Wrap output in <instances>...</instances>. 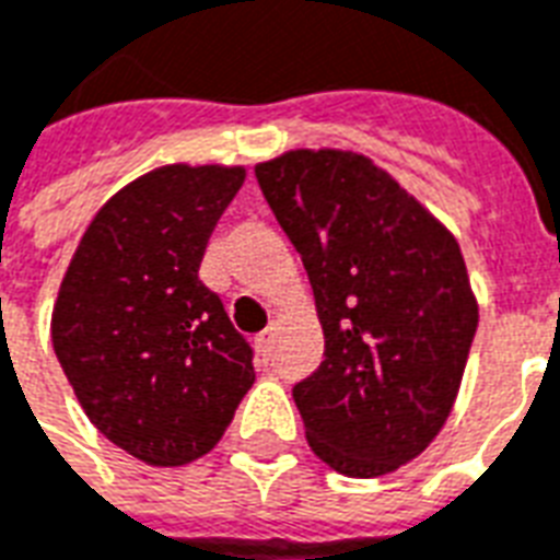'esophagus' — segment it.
Masks as SVG:
<instances>
[{
	"label": "esophagus",
	"mask_w": 560,
	"mask_h": 560,
	"mask_svg": "<svg viewBox=\"0 0 560 560\" xmlns=\"http://www.w3.org/2000/svg\"><path fill=\"white\" fill-rule=\"evenodd\" d=\"M255 349H258V355L270 358L272 355V331H261V335L255 337Z\"/></svg>",
	"instance_id": "obj_1"
}]
</instances>
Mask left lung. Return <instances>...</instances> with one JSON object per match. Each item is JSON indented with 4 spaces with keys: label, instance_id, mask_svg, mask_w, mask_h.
Returning <instances> with one entry per match:
<instances>
[{
    "label": "left lung",
    "instance_id": "8db88e82",
    "mask_svg": "<svg viewBox=\"0 0 560 560\" xmlns=\"http://www.w3.org/2000/svg\"><path fill=\"white\" fill-rule=\"evenodd\" d=\"M305 264L326 335L293 384L311 450L352 479L394 472L441 432L479 326L455 237L355 152H288L255 166Z\"/></svg>",
    "mask_w": 560,
    "mask_h": 560
}]
</instances>
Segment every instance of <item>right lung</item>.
Masks as SVG:
<instances>
[{"label":"right lung","mask_w":560,"mask_h":560,"mask_svg":"<svg viewBox=\"0 0 560 560\" xmlns=\"http://www.w3.org/2000/svg\"><path fill=\"white\" fill-rule=\"evenodd\" d=\"M241 166H161L102 208L61 281L52 347L110 443L182 467L223 438L255 382L252 347L199 279Z\"/></svg>","instance_id":"add662e5"}]
</instances>
